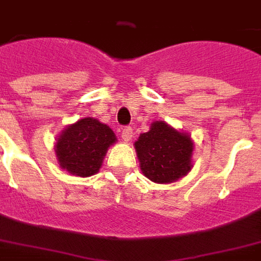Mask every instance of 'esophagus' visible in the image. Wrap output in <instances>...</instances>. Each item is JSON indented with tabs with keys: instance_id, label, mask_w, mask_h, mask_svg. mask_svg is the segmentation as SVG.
<instances>
[{
	"instance_id": "esophagus-1",
	"label": "esophagus",
	"mask_w": 261,
	"mask_h": 261,
	"mask_svg": "<svg viewBox=\"0 0 261 261\" xmlns=\"http://www.w3.org/2000/svg\"><path fill=\"white\" fill-rule=\"evenodd\" d=\"M133 138V128L131 127H124L121 128V140L124 142H128V141Z\"/></svg>"
}]
</instances>
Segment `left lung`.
Here are the masks:
<instances>
[{"label": "left lung", "instance_id": "obj_1", "mask_svg": "<svg viewBox=\"0 0 261 261\" xmlns=\"http://www.w3.org/2000/svg\"><path fill=\"white\" fill-rule=\"evenodd\" d=\"M134 148L142 174L158 184L178 181L194 167L191 136L166 121H153L149 131L138 137Z\"/></svg>", "mask_w": 261, "mask_h": 261}]
</instances>
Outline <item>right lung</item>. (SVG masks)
Listing matches in <instances>:
<instances>
[{
  "label": "right lung",
  "mask_w": 261,
  "mask_h": 261,
  "mask_svg": "<svg viewBox=\"0 0 261 261\" xmlns=\"http://www.w3.org/2000/svg\"><path fill=\"white\" fill-rule=\"evenodd\" d=\"M116 141L109 125L94 117H83L62 130L54 149L61 169L71 175L90 177L99 171L106 152Z\"/></svg>",
  "instance_id": "1"
}]
</instances>
